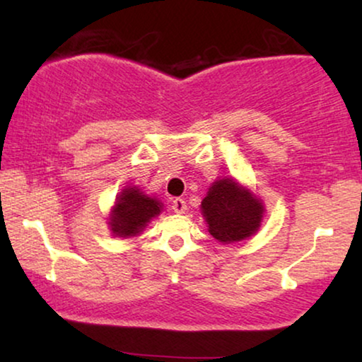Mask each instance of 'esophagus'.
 Listing matches in <instances>:
<instances>
[{"instance_id": "1", "label": "esophagus", "mask_w": 362, "mask_h": 362, "mask_svg": "<svg viewBox=\"0 0 362 362\" xmlns=\"http://www.w3.org/2000/svg\"><path fill=\"white\" fill-rule=\"evenodd\" d=\"M187 206H186V201L181 199V197H176V199H173V211L177 212V214H182V212H186Z\"/></svg>"}]
</instances>
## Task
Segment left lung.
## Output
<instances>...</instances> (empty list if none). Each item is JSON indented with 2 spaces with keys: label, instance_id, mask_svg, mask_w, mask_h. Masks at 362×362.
<instances>
[{
  "label": "left lung",
  "instance_id": "left-lung-1",
  "mask_svg": "<svg viewBox=\"0 0 362 362\" xmlns=\"http://www.w3.org/2000/svg\"><path fill=\"white\" fill-rule=\"evenodd\" d=\"M211 235L224 244L244 240L260 227L264 207L234 180H219L201 202Z\"/></svg>",
  "mask_w": 362,
  "mask_h": 362
}]
</instances>
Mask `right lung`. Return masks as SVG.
I'll return each instance as SVG.
<instances>
[{
	"label": "right lung",
	"instance_id": "right-lung-1",
	"mask_svg": "<svg viewBox=\"0 0 362 362\" xmlns=\"http://www.w3.org/2000/svg\"><path fill=\"white\" fill-rule=\"evenodd\" d=\"M161 202L155 197H148L138 187H127L118 197L112 211L110 226L113 234L120 237L140 234L153 217L160 214Z\"/></svg>",
	"mask_w": 362,
	"mask_h": 362
}]
</instances>
